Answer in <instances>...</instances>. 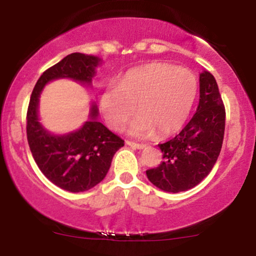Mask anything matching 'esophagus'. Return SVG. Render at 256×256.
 I'll return each instance as SVG.
<instances>
[{
	"instance_id": "esophagus-1",
	"label": "esophagus",
	"mask_w": 256,
	"mask_h": 256,
	"mask_svg": "<svg viewBox=\"0 0 256 256\" xmlns=\"http://www.w3.org/2000/svg\"><path fill=\"white\" fill-rule=\"evenodd\" d=\"M126 144L136 149H144L146 146V144H144V143H136V142H131V140H126Z\"/></svg>"
}]
</instances>
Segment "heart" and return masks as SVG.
<instances>
[{
  "label": "heart",
  "mask_w": 256,
  "mask_h": 256,
  "mask_svg": "<svg viewBox=\"0 0 256 256\" xmlns=\"http://www.w3.org/2000/svg\"><path fill=\"white\" fill-rule=\"evenodd\" d=\"M198 94L196 74L184 67L152 62L128 71L116 88H107L100 96V110L110 128L120 131L137 110L138 116L128 132L146 137L158 131L161 136L183 128Z\"/></svg>",
  "instance_id": "1"
}]
</instances>
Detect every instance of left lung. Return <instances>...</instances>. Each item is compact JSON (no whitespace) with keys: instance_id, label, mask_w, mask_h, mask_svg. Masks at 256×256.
Masks as SVG:
<instances>
[{"instance_id":"1","label":"left lung","mask_w":256,"mask_h":256,"mask_svg":"<svg viewBox=\"0 0 256 256\" xmlns=\"http://www.w3.org/2000/svg\"><path fill=\"white\" fill-rule=\"evenodd\" d=\"M225 107L216 78L200 74V102L186 126L172 140L158 144L164 161L146 170V177L167 192H186L210 174L222 150Z\"/></svg>"}]
</instances>
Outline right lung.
<instances>
[{
    "instance_id": "1",
    "label": "right lung",
    "mask_w": 256,
    "mask_h": 256,
    "mask_svg": "<svg viewBox=\"0 0 256 256\" xmlns=\"http://www.w3.org/2000/svg\"><path fill=\"white\" fill-rule=\"evenodd\" d=\"M98 62L96 56L73 52L49 67L34 85L26 114L28 142L38 168L52 184L71 192H86L98 185L124 140L98 122L95 104L83 128L64 136L50 134L38 122V98L44 85L54 79L71 78L91 83Z\"/></svg>"
}]
</instances>
